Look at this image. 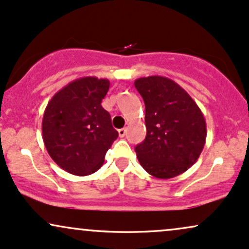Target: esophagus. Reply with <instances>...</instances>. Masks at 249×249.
Segmentation results:
<instances>
[{"instance_id": "obj_1", "label": "esophagus", "mask_w": 249, "mask_h": 249, "mask_svg": "<svg viewBox=\"0 0 249 249\" xmlns=\"http://www.w3.org/2000/svg\"><path fill=\"white\" fill-rule=\"evenodd\" d=\"M118 133H119V137L123 138V137L126 134V128H121V130H118Z\"/></svg>"}]
</instances>
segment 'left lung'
Returning <instances> with one entry per match:
<instances>
[{
  "mask_svg": "<svg viewBox=\"0 0 249 249\" xmlns=\"http://www.w3.org/2000/svg\"><path fill=\"white\" fill-rule=\"evenodd\" d=\"M145 103L146 138L137 145L139 164L158 179L184 173L198 160L206 142V121L196 103L167 77L134 81Z\"/></svg>",
  "mask_w": 249,
  "mask_h": 249,
  "instance_id": "obj_1",
  "label": "left lung"
}]
</instances>
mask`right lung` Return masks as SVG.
Listing matches in <instances>:
<instances>
[{
	"label": "right lung",
	"instance_id": "1",
	"mask_svg": "<svg viewBox=\"0 0 249 249\" xmlns=\"http://www.w3.org/2000/svg\"><path fill=\"white\" fill-rule=\"evenodd\" d=\"M108 88V79L82 77L56 92L45 107L43 142L53 160L73 176L98 171L118 137L102 107Z\"/></svg>",
	"mask_w": 249,
	"mask_h": 249
}]
</instances>
